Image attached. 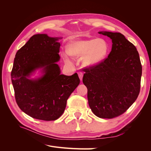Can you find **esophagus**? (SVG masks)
<instances>
[{"label": "esophagus", "instance_id": "34e87169", "mask_svg": "<svg viewBox=\"0 0 151 151\" xmlns=\"http://www.w3.org/2000/svg\"><path fill=\"white\" fill-rule=\"evenodd\" d=\"M77 73H78V75H79V78H80V80L82 81V80H83V73L81 72H78Z\"/></svg>", "mask_w": 151, "mask_h": 151}]
</instances>
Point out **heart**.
Segmentation results:
<instances>
[{
  "label": "heart",
  "mask_w": 151,
  "mask_h": 151,
  "mask_svg": "<svg viewBox=\"0 0 151 151\" xmlns=\"http://www.w3.org/2000/svg\"><path fill=\"white\" fill-rule=\"evenodd\" d=\"M109 50L108 42L103 38H91L74 41L67 45V52L73 58L82 57L84 65L96 66L107 57ZM65 62L69 60L65 58Z\"/></svg>",
  "instance_id": "b5f03b06"
}]
</instances>
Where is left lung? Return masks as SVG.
Masks as SVG:
<instances>
[{
	"label": "left lung",
	"mask_w": 151,
	"mask_h": 151,
	"mask_svg": "<svg viewBox=\"0 0 151 151\" xmlns=\"http://www.w3.org/2000/svg\"><path fill=\"white\" fill-rule=\"evenodd\" d=\"M98 33L111 39V51L101 63L84 68L83 82L93 113L110 119L125 113L137 98L142 65L136 47L124 35L109 31Z\"/></svg>",
	"instance_id": "obj_1"
}]
</instances>
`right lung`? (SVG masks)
<instances>
[{
	"label": "right lung",
	"mask_w": 151,
	"mask_h": 151,
	"mask_svg": "<svg viewBox=\"0 0 151 151\" xmlns=\"http://www.w3.org/2000/svg\"><path fill=\"white\" fill-rule=\"evenodd\" d=\"M60 38L46 34L31 36L16 54L11 80L18 106L27 115L44 121L55 120L66 107L67 101L80 83L77 73L60 74L57 62L60 60ZM38 68L44 74L29 80Z\"/></svg>",
	"instance_id": "1"
}]
</instances>
